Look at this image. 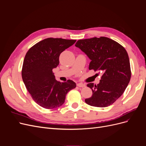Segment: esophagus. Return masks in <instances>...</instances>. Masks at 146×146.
I'll list each match as a JSON object with an SVG mask.
<instances>
[{
    "instance_id": "1",
    "label": "esophagus",
    "mask_w": 146,
    "mask_h": 146,
    "mask_svg": "<svg viewBox=\"0 0 146 146\" xmlns=\"http://www.w3.org/2000/svg\"><path fill=\"white\" fill-rule=\"evenodd\" d=\"M77 86H78V87H80V88H83V87H85L86 85H85V84L79 83H77Z\"/></svg>"
}]
</instances>
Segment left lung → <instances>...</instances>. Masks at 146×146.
Wrapping results in <instances>:
<instances>
[{
    "label": "left lung",
    "instance_id": "1",
    "mask_svg": "<svg viewBox=\"0 0 146 146\" xmlns=\"http://www.w3.org/2000/svg\"><path fill=\"white\" fill-rule=\"evenodd\" d=\"M91 60L89 69L100 71V83H90L92 91L85 102L97 107H107L118 99L131 78L130 60L126 50L115 41L107 37L80 39L76 44Z\"/></svg>",
    "mask_w": 146,
    "mask_h": 146
}]
</instances>
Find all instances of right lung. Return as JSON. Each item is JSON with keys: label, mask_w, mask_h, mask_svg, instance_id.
I'll return each mask as SVG.
<instances>
[{"label": "right lung", "mask_w": 146, "mask_h": 146, "mask_svg": "<svg viewBox=\"0 0 146 146\" xmlns=\"http://www.w3.org/2000/svg\"><path fill=\"white\" fill-rule=\"evenodd\" d=\"M76 40L48 38L31 47L25 56L22 78L33 100L42 108L60 107L66 95L76 87L72 80L57 81L53 69L59 64L60 54Z\"/></svg>", "instance_id": "1"}]
</instances>
